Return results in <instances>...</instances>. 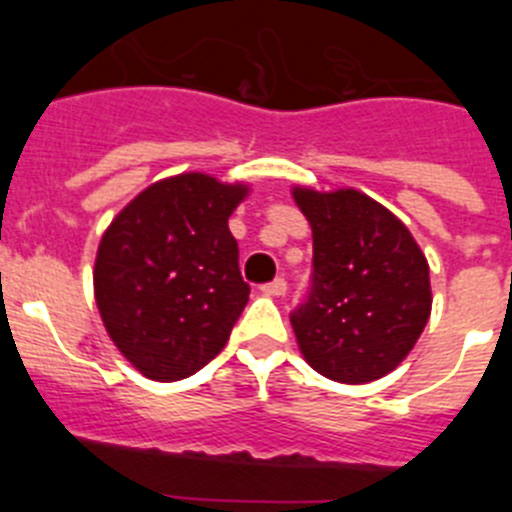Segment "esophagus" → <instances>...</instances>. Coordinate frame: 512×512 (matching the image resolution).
Masks as SVG:
<instances>
[{
  "label": "esophagus",
  "mask_w": 512,
  "mask_h": 512,
  "mask_svg": "<svg viewBox=\"0 0 512 512\" xmlns=\"http://www.w3.org/2000/svg\"><path fill=\"white\" fill-rule=\"evenodd\" d=\"M261 292H264V295H271V297H279L287 292V282H284L282 277L271 279V282H266L264 287H261Z\"/></svg>",
  "instance_id": "34e87169"
}]
</instances>
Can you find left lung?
I'll return each mask as SVG.
<instances>
[{
  "label": "left lung",
  "instance_id": "8db88e82",
  "mask_svg": "<svg viewBox=\"0 0 512 512\" xmlns=\"http://www.w3.org/2000/svg\"><path fill=\"white\" fill-rule=\"evenodd\" d=\"M292 194L312 228L310 289L289 312L302 356L333 382H374L428 323V261L410 230L356 189Z\"/></svg>",
  "mask_w": 512,
  "mask_h": 512
}]
</instances>
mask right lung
Instances as JSON below:
<instances>
[{
	"label": "right lung",
	"instance_id": "right-lung-1",
	"mask_svg": "<svg viewBox=\"0 0 512 512\" xmlns=\"http://www.w3.org/2000/svg\"><path fill=\"white\" fill-rule=\"evenodd\" d=\"M246 192L207 174L171 176L140 192L102 235L99 315L143 377H192L228 343L251 292L228 228Z\"/></svg>",
	"mask_w": 512,
	"mask_h": 512
}]
</instances>
